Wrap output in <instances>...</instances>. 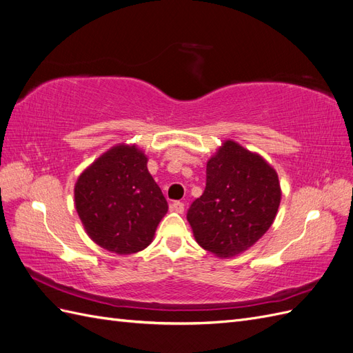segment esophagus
I'll list each match as a JSON object with an SVG mask.
<instances>
[{
    "label": "esophagus",
    "instance_id": "34e87169",
    "mask_svg": "<svg viewBox=\"0 0 353 353\" xmlns=\"http://www.w3.org/2000/svg\"><path fill=\"white\" fill-rule=\"evenodd\" d=\"M184 209H185V206L183 201H174L172 205H170V210H174L176 213H184Z\"/></svg>",
    "mask_w": 353,
    "mask_h": 353
}]
</instances>
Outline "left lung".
I'll list each match as a JSON object with an SVG mask.
<instances>
[{"label":"left lung","instance_id":"left-lung-1","mask_svg":"<svg viewBox=\"0 0 353 353\" xmlns=\"http://www.w3.org/2000/svg\"><path fill=\"white\" fill-rule=\"evenodd\" d=\"M281 200L279 175L234 141L223 143L206 166V188L187 219L196 241L221 258L249 249L270 230Z\"/></svg>","mask_w":353,"mask_h":353}]
</instances>
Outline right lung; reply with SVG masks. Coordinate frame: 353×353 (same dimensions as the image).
Wrapping results in <instances>:
<instances>
[{
	"label": "right lung",
	"mask_w": 353,
	"mask_h": 353,
	"mask_svg": "<svg viewBox=\"0 0 353 353\" xmlns=\"http://www.w3.org/2000/svg\"><path fill=\"white\" fill-rule=\"evenodd\" d=\"M74 203L88 236L117 254L145 249L168 212L147 157L135 145L113 147L95 160L74 185Z\"/></svg>",
	"instance_id": "obj_1"
}]
</instances>
